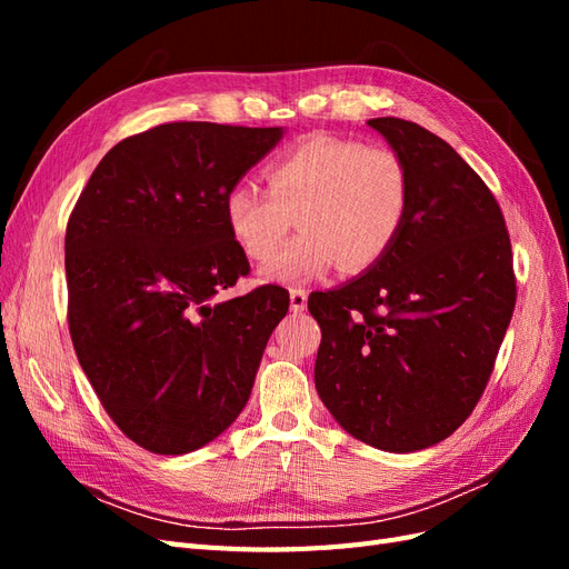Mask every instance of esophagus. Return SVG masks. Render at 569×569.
I'll return each instance as SVG.
<instances>
[{"mask_svg": "<svg viewBox=\"0 0 569 569\" xmlns=\"http://www.w3.org/2000/svg\"><path fill=\"white\" fill-rule=\"evenodd\" d=\"M306 306H308L306 289H291L289 291V308H291V311L301 313V311H306Z\"/></svg>", "mask_w": 569, "mask_h": 569, "instance_id": "1", "label": "esophagus"}]
</instances>
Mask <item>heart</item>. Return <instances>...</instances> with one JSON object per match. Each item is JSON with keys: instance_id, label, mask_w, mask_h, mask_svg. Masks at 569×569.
Listing matches in <instances>:
<instances>
[{"instance_id": "heart-1", "label": "heart", "mask_w": 569, "mask_h": 569, "mask_svg": "<svg viewBox=\"0 0 569 569\" xmlns=\"http://www.w3.org/2000/svg\"><path fill=\"white\" fill-rule=\"evenodd\" d=\"M266 178L268 187L239 182L222 201L232 242L251 261H263L298 216L300 234L261 266L263 282H311L337 263L360 272L403 230L410 176L391 149L311 134L274 159Z\"/></svg>"}]
</instances>
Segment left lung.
<instances>
[{"label":"left lung","instance_id":"1","mask_svg":"<svg viewBox=\"0 0 569 569\" xmlns=\"http://www.w3.org/2000/svg\"><path fill=\"white\" fill-rule=\"evenodd\" d=\"M368 126L406 163L410 206L380 261L308 299L316 389L351 437L412 453L451 437L489 382L515 308L510 237L451 144L403 118Z\"/></svg>","mask_w":569,"mask_h":569}]
</instances>
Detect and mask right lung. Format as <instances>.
<instances>
[{
	"label": "right lung",
	"mask_w": 569,
	"mask_h": 569,
	"mask_svg": "<svg viewBox=\"0 0 569 569\" xmlns=\"http://www.w3.org/2000/svg\"><path fill=\"white\" fill-rule=\"evenodd\" d=\"M284 128L166 123L118 142L66 228L68 327L111 420L142 449L182 456L247 406L282 287L218 301L249 272L222 201Z\"/></svg>",
	"instance_id": "add662e5"
}]
</instances>
